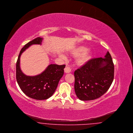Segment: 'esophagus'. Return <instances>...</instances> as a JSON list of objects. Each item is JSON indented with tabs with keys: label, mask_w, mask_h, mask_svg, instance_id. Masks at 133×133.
Segmentation results:
<instances>
[{
	"label": "esophagus",
	"mask_w": 133,
	"mask_h": 133,
	"mask_svg": "<svg viewBox=\"0 0 133 133\" xmlns=\"http://www.w3.org/2000/svg\"><path fill=\"white\" fill-rule=\"evenodd\" d=\"M71 71V69L70 67L69 66H66V67H65V69H64V72H65V73H70Z\"/></svg>",
	"instance_id": "34e87169"
}]
</instances>
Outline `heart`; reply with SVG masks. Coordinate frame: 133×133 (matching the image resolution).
<instances>
[{
	"instance_id": "heart-1",
	"label": "heart",
	"mask_w": 133,
	"mask_h": 133,
	"mask_svg": "<svg viewBox=\"0 0 133 133\" xmlns=\"http://www.w3.org/2000/svg\"><path fill=\"white\" fill-rule=\"evenodd\" d=\"M70 53L74 56H77L75 62L78 66H82L86 64L90 60L92 57V51L91 50L87 49L86 47L79 46L72 49ZM64 57L63 55H62Z\"/></svg>"
}]
</instances>
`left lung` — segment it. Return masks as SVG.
<instances>
[{
  "label": "left lung",
  "mask_w": 133,
  "mask_h": 133,
  "mask_svg": "<svg viewBox=\"0 0 133 133\" xmlns=\"http://www.w3.org/2000/svg\"><path fill=\"white\" fill-rule=\"evenodd\" d=\"M104 57L91 59L75 71L74 89L79 99H95L109 89L114 77V65L109 52Z\"/></svg>",
  "instance_id": "obj_1"
}]
</instances>
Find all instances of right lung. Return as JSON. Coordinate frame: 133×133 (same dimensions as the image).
Wrapping results in <instances>:
<instances>
[{
	"mask_svg": "<svg viewBox=\"0 0 133 133\" xmlns=\"http://www.w3.org/2000/svg\"><path fill=\"white\" fill-rule=\"evenodd\" d=\"M42 40L38 37L25 44L20 51L16 64V78L20 88L26 95L37 100L47 99L53 94L65 67V65L50 64L39 75L30 76L24 74L20 68L21 56L32 45H41Z\"/></svg>",
	"mask_w": 133,
	"mask_h": 133,
	"instance_id": "add662e5",
	"label": "right lung"
}]
</instances>
